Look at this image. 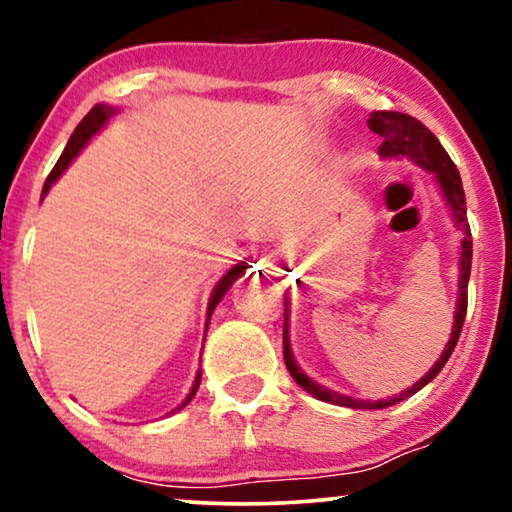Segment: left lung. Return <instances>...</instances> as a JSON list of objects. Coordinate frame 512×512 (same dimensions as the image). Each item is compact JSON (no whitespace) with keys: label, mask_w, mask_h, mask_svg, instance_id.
<instances>
[{"label":"left lung","mask_w":512,"mask_h":512,"mask_svg":"<svg viewBox=\"0 0 512 512\" xmlns=\"http://www.w3.org/2000/svg\"><path fill=\"white\" fill-rule=\"evenodd\" d=\"M368 128L375 132V135L382 137L380 144V156L382 158H408L412 163H417L424 170L436 172L438 184L443 188L447 202L454 209V219H457L459 228L464 230V242H461V279H459V305H457V314H454V328H452V338L447 342L445 352L440 359L436 361L429 373H426L422 380L417 384H412L410 389H405L398 398H389V401H356V398L342 396L338 391L324 389L319 387L317 382L310 380L303 370L298 368V363L293 361L291 347H289V310L284 312V363L289 368V373L293 380H296L300 387H303L307 394H312L319 401L333 403V405H345V408H387V405H394L403 398H408L412 394H417L419 389L426 387L433 377H436L443 366L450 359V354L457 347V340L461 335V326H464L466 319V307H468V277H471V258H473V240H471V226L466 221V195H464V186H461V177L457 165L452 163V158L447 156V151L443 149V144L438 142V137L426 128L422 121L412 118L408 114H398V111H373L368 118ZM286 307V305H284Z\"/></svg>","instance_id":"left-lung-1"}]
</instances>
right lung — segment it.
Segmentation results:
<instances>
[{"instance_id": "obj_1", "label": "right lung", "mask_w": 512, "mask_h": 512, "mask_svg": "<svg viewBox=\"0 0 512 512\" xmlns=\"http://www.w3.org/2000/svg\"><path fill=\"white\" fill-rule=\"evenodd\" d=\"M111 116V109L107 107V104H95L93 109L88 111L86 114V118H83V121L76 125V130H74V135L69 137V142H67V146H65V151H62V156H60V160L58 163H55V167L51 170V174H48V179H46V184H44V193H48V188L53 186V181L60 177L62 172L67 170V165L72 163V158L76 156V153H79L83 146H86V142L90 137L95 135L97 130L102 128L104 125V121H107V118ZM244 270H247V265H235L233 270L228 272L226 277L221 279L219 284H216V289H214V293H212V300H209V310H207V324H209V317H212V312H214V307L219 305V300L223 298V293H226L230 286H233V282L237 277H242L244 275ZM198 387H200V375L195 377V384H193V389H191V394L186 396V401L181 403V408H184V405L191 401V398L195 396V391H198Z\"/></svg>"}]
</instances>
